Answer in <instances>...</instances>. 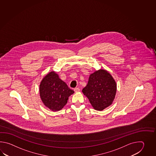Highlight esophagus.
<instances>
[{
    "label": "esophagus",
    "instance_id": "34e87169",
    "mask_svg": "<svg viewBox=\"0 0 156 156\" xmlns=\"http://www.w3.org/2000/svg\"><path fill=\"white\" fill-rule=\"evenodd\" d=\"M80 90V88H79V87H76V88L74 89V91H75V93L79 92Z\"/></svg>",
    "mask_w": 156,
    "mask_h": 156
}]
</instances>
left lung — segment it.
Here are the masks:
<instances>
[{
	"mask_svg": "<svg viewBox=\"0 0 156 156\" xmlns=\"http://www.w3.org/2000/svg\"><path fill=\"white\" fill-rule=\"evenodd\" d=\"M82 91L93 108L101 111L112 104L116 95V83L108 71L100 69L90 75Z\"/></svg>",
	"mask_w": 156,
	"mask_h": 156,
	"instance_id": "obj_1",
	"label": "left lung"
}]
</instances>
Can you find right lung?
I'll list each match as a JSON object with an SVG mask.
<instances>
[{"instance_id": "add662e5", "label": "right lung", "mask_w": 156, "mask_h": 156, "mask_svg": "<svg viewBox=\"0 0 156 156\" xmlns=\"http://www.w3.org/2000/svg\"><path fill=\"white\" fill-rule=\"evenodd\" d=\"M74 93L59 78L55 71L47 73L41 81L40 95L43 104L53 112L62 109L67 103L69 97Z\"/></svg>"}]
</instances>
